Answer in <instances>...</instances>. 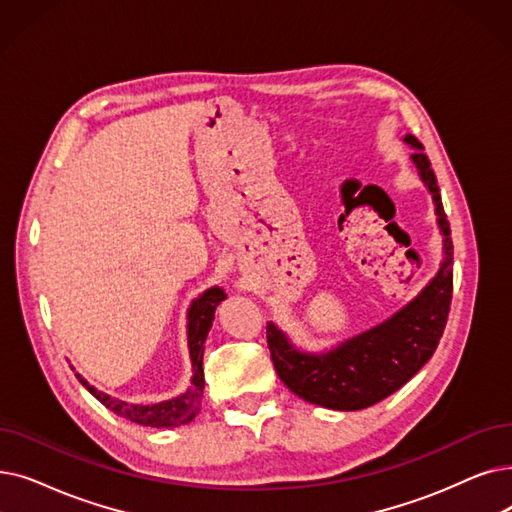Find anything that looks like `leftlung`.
I'll use <instances>...</instances> for the list:
<instances>
[{
    "label": "left lung",
    "mask_w": 512,
    "mask_h": 512,
    "mask_svg": "<svg viewBox=\"0 0 512 512\" xmlns=\"http://www.w3.org/2000/svg\"><path fill=\"white\" fill-rule=\"evenodd\" d=\"M404 142L414 148L410 159L433 196L443 234V261L435 278L406 307L326 353L299 351L274 322H268V347L280 381L309 404L347 412L374 406L404 387L431 360L446 328L454 284L450 221L422 144L410 133Z\"/></svg>",
    "instance_id": "1"
}]
</instances>
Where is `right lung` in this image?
<instances>
[{
    "label": "right lung",
    "instance_id": "obj_1",
    "mask_svg": "<svg viewBox=\"0 0 512 512\" xmlns=\"http://www.w3.org/2000/svg\"><path fill=\"white\" fill-rule=\"evenodd\" d=\"M224 299H226L224 288L213 286L201 297L194 299L188 309V349H190L194 374H192V385L188 387L186 393L177 395L173 399H167V402H161V404L140 406V404L121 402V399H117V397H110V395L98 391L94 385L87 383L81 374H77V379L81 381V385L87 391H90L98 399L100 404H104L108 410H113L115 414L131 420V422H138V425L157 427V429L188 425L190 420H194L198 410H201L203 389H205V372H203L205 339L209 335V328L215 318V307Z\"/></svg>",
    "mask_w": 512,
    "mask_h": 512
}]
</instances>
